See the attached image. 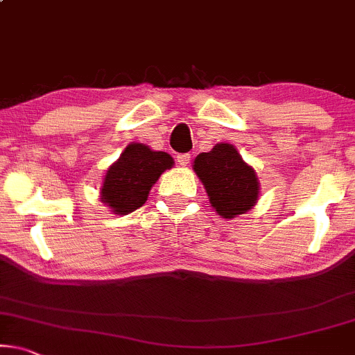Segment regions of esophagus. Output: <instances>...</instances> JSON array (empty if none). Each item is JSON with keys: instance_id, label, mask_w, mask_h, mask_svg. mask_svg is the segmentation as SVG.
<instances>
[{"instance_id": "1", "label": "esophagus", "mask_w": 355, "mask_h": 355, "mask_svg": "<svg viewBox=\"0 0 355 355\" xmlns=\"http://www.w3.org/2000/svg\"><path fill=\"white\" fill-rule=\"evenodd\" d=\"M190 160H191L190 154H178L177 155V162H178V165H182V167H185V165L190 164Z\"/></svg>"}]
</instances>
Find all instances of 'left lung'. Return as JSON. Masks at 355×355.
<instances>
[{
  "mask_svg": "<svg viewBox=\"0 0 355 355\" xmlns=\"http://www.w3.org/2000/svg\"><path fill=\"white\" fill-rule=\"evenodd\" d=\"M193 168L205 185L212 207L225 219L245 214L257 202V175L234 146H214L209 153L198 155Z\"/></svg>",
  "mask_w": 355,
  "mask_h": 355,
  "instance_id": "left-lung-1",
  "label": "left lung"
}]
</instances>
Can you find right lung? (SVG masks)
Returning <instances> with one entry per match:
<instances>
[{"mask_svg": "<svg viewBox=\"0 0 355 355\" xmlns=\"http://www.w3.org/2000/svg\"><path fill=\"white\" fill-rule=\"evenodd\" d=\"M173 165V159L162 150H150L144 144L126 146L120 159L107 170L102 187V201L115 214H128L148 200L150 187L160 173Z\"/></svg>", "mask_w": 355, "mask_h": 355, "instance_id": "obj_1", "label": "right lung"}]
</instances>
